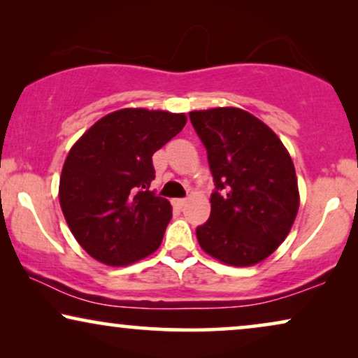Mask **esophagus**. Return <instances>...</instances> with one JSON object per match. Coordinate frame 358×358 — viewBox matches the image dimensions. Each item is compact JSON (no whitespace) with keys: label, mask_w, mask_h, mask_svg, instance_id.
<instances>
[{"label":"esophagus","mask_w":358,"mask_h":358,"mask_svg":"<svg viewBox=\"0 0 358 358\" xmlns=\"http://www.w3.org/2000/svg\"><path fill=\"white\" fill-rule=\"evenodd\" d=\"M185 202H187V200H185V199H174V200H173V203H174L178 208H182L184 205H185Z\"/></svg>","instance_id":"esophagus-1"}]
</instances>
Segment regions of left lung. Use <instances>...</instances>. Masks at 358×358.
Returning <instances> with one entry per match:
<instances>
[{"label": "left lung", "instance_id": "obj_1", "mask_svg": "<svg viewBox=\"0 0 358 358\" xmlns=\"http://www.w3.org/2000/svg\"><path fill=\"white\" fill-rule=\"evenodd\" d=\"M189 117L215 182L210 218L195 229L200 248L228 266H254L280 246L295 222L293 161L280 138L246 110L217 107Z\"/></svg>", "mask_w": 358, "mask_h": 358}]
</instances>
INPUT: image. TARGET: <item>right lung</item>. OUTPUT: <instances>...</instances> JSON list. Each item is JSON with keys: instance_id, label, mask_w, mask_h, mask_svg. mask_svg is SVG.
<instances>
[{"instance_id": "right-lung-1", "label": "right lung", "mask_w": 358, "mask_h": 358, "mask_svg": "<svg viewBox=\"0 0 358 358\" xmlns=\"http://www.w3.org/2000/svg\"><path fill=\"white\" fill-rule=\"evenodd\" d=\"M185 122V114L122 109L73 145L58 197L73 236L96 261L129 266L159 248L173 208L150 190L151 158Z\"/></svg>"}]
</instances>
